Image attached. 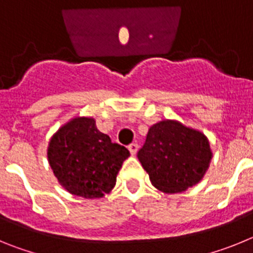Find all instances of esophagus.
<instances>
[{
  "label": "esophagus",
  "mask_w": 253,
  "mask_h": 253,
  "mask_svg": "<svg viewBox=\"0 0 253 253\" xmlns=\"http://www.w3.org/2000/svg\"><path fill=\"white\" fill-rule=\"evenodd\" d=\"M128 149L130 151L131 156H135V154H137V151H138V144L137 143H131V144H129L128 146Z\"/></svg>",
  "instance_id": "1"
}]
</instances>
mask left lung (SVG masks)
Returning a JSON list of instances; mask_svg holds the SVG:
<instances>
[{
    "label": "left lung",
    "instance_id": "8db88e82",
    "mask_svg": "<svg viewBox=\"0 0 253 253\" xmlns=\"http://www.w3.org/2000/svg\"><path fill=\"white\" fill-rule=\"evenodd\" d=\"M137 156L152 185L175 194L202 180L213 154L204 134L175 120H163L149 128Z\"/></svg>",
    "mask_w": 253,
    "mask_h": 253
}]
</instances>
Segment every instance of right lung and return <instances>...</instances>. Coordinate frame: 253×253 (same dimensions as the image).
<instances>
[{"label":"right lung","mask_w":253,"mask_h":253,"mask_svg":"<svg viewBox=\"0 0 253 253\" xmlns=\"http://www.w3.org/2000/svg\"><path fill=\"white\" fill-rule=\"evenodd\" d=\"M130 156L96 128L92 118H76L51 137L48 160L59 184L73 195L102 198L115 186L122 165Z\"/></svg>","instance_id":"right-lung-1"}]
</instances>
